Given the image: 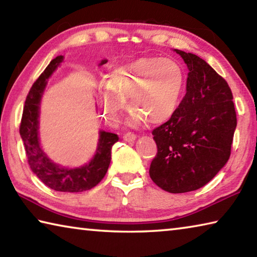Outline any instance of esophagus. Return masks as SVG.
Wrapping results in <instances>:
<instances>
[{
    "mask_svg": "<svg viewBox=\"0 0 257 257\" xmlns=\"http://www.w3.org/2000/svg\"><path fill=\"white\" fill-rule=\"evenodd\" d=\"M136 138H137L136 134H134V133H127V134L123 135V139L125 142H133Z\"/></svg>",
    "mask_w": 257,
    "mask_h": 257,
    "instance_id": "34e87169",
    "label": "esophagus"
}]
</instances>
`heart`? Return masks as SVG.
Listing matches in <instances>:
<instances>
[{
  "label": "heart",
  "instance_id": "heart-1",
  "mask_svg": "<svg viewBox=\"0 0 257 257\" xmlns=\"http://www.w3.org/2000/svg\"><path fill=\"white\" fill-rule=\"evenodd\" d=\"M185 88L181 67L171 59L139 58L108 72L99 101L111 121H118L129 97L132 119L159 124L170 120L180 105Z\"/></svg>",
  "mask_w": 257,
  "mask_h": 257
}]
</instances>
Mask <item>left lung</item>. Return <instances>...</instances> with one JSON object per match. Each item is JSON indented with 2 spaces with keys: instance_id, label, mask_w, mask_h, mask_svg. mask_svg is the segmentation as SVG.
I'll return each instance as SVG.
<instances>
[{
  "instance_id": "1",
  "label": "left lung",
  "mask_w": 257,
  "mask_h": 257,
  "mask_svg": "<svg viewBox=\"0 0 257 257\" xmlns=\"http://www.w3.org/2000/svg\"><path fill=\"white\" fill-rule=\"evenodd\" d=\"M175 51L188 67L187 92L175 115L152 132L158 153L150 177L180 194L205 186L228 162L237 116L228 82L199 56Z\"/></svg>"
}]
</instances>
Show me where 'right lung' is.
I'll return each mask as SVG.
<instances>
[{"instance_id":"obj_1","label":"right lung","mask_w":257,"mask_h":257,"mask_svg":"<svg viewBox=\"0 0 257 257\" xmlns=\"http://www.w3.org/2000/svg\"><path fill=\"white\" fill-rule=\"evenodd\" d=\"M63 56H56L50 62L42 75L34 82L26 97L23 118L20 122V136L23 138L26 156L29 167L42 182L56 191L64 193H81L92 189L101 182L106 175L111 162L112 146L118 142V135L101 132L96 154L88 164L81 168L66 169L52 162L43 152L38 139V115L40 103L47 79L56 67L62 62ZM106 63L103 60L101 64Z\"/></svg>"}]
</instances>
